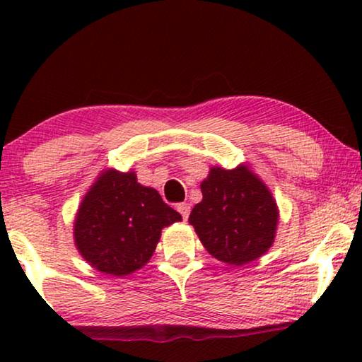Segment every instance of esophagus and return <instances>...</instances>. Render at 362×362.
<instances>
[{"mask_svg":"<svg viewBox=\"0 0 362 362\" xmlns=\"http://www.w3.org/2000/svg\"><path fill=\"white\" fill-rule=\"evenodd\" d=\"M177 212L182 216V219H187L189 217V212H191V206L186 204V202H182V204H177Z\"/></svg>","mask_w":362,"mask_h":362,"instance_id":"obj_1","label":"esophagus"}]
</instances>
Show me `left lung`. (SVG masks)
<instances>
[{
  "instance_id": "8db88e82",
  "label": "left lung",
  "mask_w": 362,
  "mask_h": 362,
  "mask_svg": "<svg viewBox=\"0 0 362 362\" xmlns=\"http://www.w3.org/2000/svg\"><path fill=\"white\" fill-rule=\"evenodd\" d=\"M202 201L191 211L202 245L217 260L244 265L259 259L275 239L279 211L267 186L245 166L212 168L201 182Z\"/></svg>"
}]
</instances>
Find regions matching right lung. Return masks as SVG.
Listing matches in <instances>:
<instances>
[{
	"label": "right lung",
	"mask_w": 362,
	"mask_h": 362,
	"mask_svg": "<svg viewBox=\"0 0 362 362\" xmlns=\"http://www.w3.org/2000/svg\"><path fill=\"white\" fill-rule=\"evenodd\" d=\"M181 221L156 189L136 182L135 173L110 170L98 177L78 209L74 237L92 267L123 276L151 259L163 227Z\"/></svg>",
	"instance_id": "1"
}]
</instances>
